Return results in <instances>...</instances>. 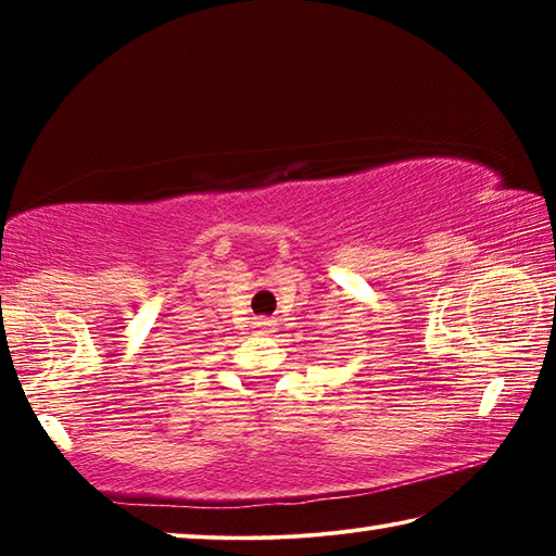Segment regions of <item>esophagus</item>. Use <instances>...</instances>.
I'll return each mask as SVG.
<instances>
[{
    "label": "esophagus",
    "instance_id": "esophagus-1",
    "mask_svg": "<svg viewBox=\"0 0 556 556\" xmlns=\"http://www.w3.org/2000/svg\"><path fill=\"white\" fill-rule=\"evenodd\" d=\"M257 333H262V336H269V333H275V321H271V318H257Z\"/></svg>",
    "mask_w": 556,
    "mask_h": 556
}]
</instances>
